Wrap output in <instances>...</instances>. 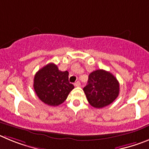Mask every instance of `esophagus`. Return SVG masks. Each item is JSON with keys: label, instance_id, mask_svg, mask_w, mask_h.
I'll return each instance as SVG.
<instances>
[{"label": "esophagus", "instance_id": "esophagus-1", "mask_svg": "<svg viewBox=\"0 0 149 149\" xmlns=\"http://www.w3.org/2000/svg\"><path fill=\"white\" fill-rule=\"evenodd\" d=\"M74 85L76 87H80L81 86V83H80L79 81H77L74 83Z\"/></svg>", "mask_w": 149, "mask_h": 149}]
</instances>
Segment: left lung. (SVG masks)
Instances as JSON below:
<instances>
[{"mask_svg": "<svg viewBox=\"0 0 149 149\" xmlns=\"http://www.w3.org/2000/svg\"><path fill=\"white\" fill-rule=\"evenodd\" d=\"M88 102L96 108L108 106L120 93V84L110 72L96 70L88 76V84L83 88Z\"/></svg>", "mask_w": 149, "mask_h": 149, "instance_id": "obj_1", "label": "left lung"}]
</instances>
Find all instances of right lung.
<instances>
[{"label":"right lung","instance_id":"obj_1","mask_svg":"<svg viewBox=\"0 0 149 149\" xmlns=\"http://www.w3.org/2000/svg\"><path fill=\"white\" fill-rule=\"evenodd\" d=\"M68 71H61L53 63L43 67L36 73L33 87L40 100L50 106H58L66 100L74 88L68 81Z\"/></svg>","mask_w":149,"mask_h":149}]
</instances>
